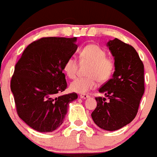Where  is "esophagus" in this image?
<instances>
[{"label": "esophagus", "mask_w": 157, "mask_h": 157, "mask_svg": "<svg viewBox=\"0 0 157 157\" xmlns=\"http://www.w3.org/2000/svg\"><path fill=\"white\" fill-rule=\"evenodd\" d=\"M80 98H83V99H86V98H89V95H87V94H81L80 95Z\"/></svg>", "instance_id": "1"}]
</instances>
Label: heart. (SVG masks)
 Listing matches in <instances>:
<instances>
[{
	"label": "heart",
	"instance_id": "heart-1",
	"mask_svg": "<svg viewBox=\"0 0 157 157\" xmlns=\"http://www.w3.org/2000/svg\"><path fill=\"white\" fill-rule=\"evenodd\" d=\"M80 60L90 62L88 68V77L78 78L70 84L72 92L80 94L87 93L89 91L95 89L98 81L105 82L113 76L115 71V62L112 58L106 57L105 49L95 44L85 46L79 53ZM77 59L73 56L68 58L63 65V70L70 78H74L77 73Z\"/></svg>",
	"mask_w": 157,
	"mask_h": 157
}]
</instances>
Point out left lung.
Wrapping results in <instances>:
<instances>
[{"mask_svg":"<svg viewBox=\"0 0 157 157\" xmlns=\"http://www.w3.org/2000/svg\"><path fill=\"white\" fill-rule=\"evenodd\" d=\"M106 45L116 68L113 78L98 90L109 101L95 98L97 106L92 118L101 129L115 131L130 123L136 116L144 93V66L132 46L118 38L109 40Z\"/></svg>","mask_w":157,"mask_h":157,"instance_id":"obj_1","label":"left lung"}]
</instances>
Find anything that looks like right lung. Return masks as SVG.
Masks as SVG:
<instances>
[{
	"label": "right lung",
	"instance_id": "obj_1",
	"mask_svg": "<svg viewBox=\"0 0 157 157\" xmlns=\"http://www.w3.org/2000/svg\"><path fill=\"white\" fill-rule=\"evenodd\" d=\"M77 38H42L30 44L17 62L10 81L17 113L28 126L41 132L63 123L75 92L59 96L67 88L63 65L77 50Z\"/></svg>",
	"mask_w": 157,
	"mask_h": 157
}]
</instances>
